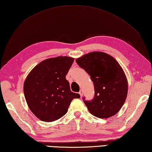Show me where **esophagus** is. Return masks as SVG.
Returning a JSON list of instances; mask_svg holds the SVG:
<instances>
[{
	"label": "esophagus",
	"instance_id": "34e87169",
	"mask_svg": "<svg viewBox=\"0 0 152 152\" xmlns=\"http://www.w3.org/2000/svg\"><path fill=\"white\" fill-rule=\"evenodd\" d=\"M79 94H80L81 97L83 96V90H80V91H79Z\"/></svg>",
	"mask_w": 152,
	"mask_h": 152
}]
</instances>
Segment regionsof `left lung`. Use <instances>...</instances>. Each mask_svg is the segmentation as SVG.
Segmentation results:
<instances>
[{
    "label": "left lung",
    "mask_w": 152,
    "mask_h": 152,
    "mask_svg": "<svg viewBox=\"0 0 152 152\" xmlns=\"http://www.w3.org/2000/svg\"><path fill=\"white\" fill-rule=\"evenodd\" d=\"M76 63L89 75L94 85V99H83L89 112L99 118H108L118 113L126 99L128 87L118 61L107 53L92 52L76 59Z\"/></svg>",
    "instance_id": "left-lung-1"
}]
</instances>
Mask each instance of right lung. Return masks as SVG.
I'll list each match as a JSON object with an SVG mask.
<instances>
[{
	"instance_id": "obj_1",
	"label": "right lung",
	"mask_w": 152,
	"mask_h": 152,
	"mask_svg": "<svg viewBox=\"0 0 152 152\" xmlns=\"http://www.w3.org/2000/svg\"><path fill=\"white\" fill-rule=\"evenodd\" d=\"M74 61L69 57L48 58L37 65L24 83L28 107L39 119L50 122L67 112L71 101L80 95L71 91L66 79Z\"/></svg>"
}]
</instances>
